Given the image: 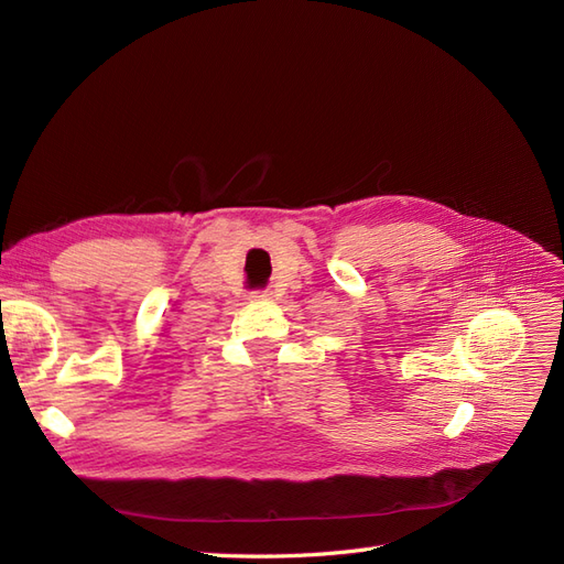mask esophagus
Returning <instances> with one entry per match:
<instances>
[{
    "instance_id": "obj_1",
    "label": "esophagus",
    "mask_w": 564,
    "mask_h": 564,
    "mask_svg": "<svg viewBox=\"0 0 564 564\" xmlns=\"http://www.w3.org/2000/svg\"><path fill=\"white\" fill-rule=\"evenodd\" d=\"M272 299V294L268 292V289H265V292H253V294H249V301H253V303H263V301H270Z\"/></svg>"
}]
</instances>
